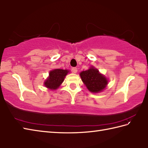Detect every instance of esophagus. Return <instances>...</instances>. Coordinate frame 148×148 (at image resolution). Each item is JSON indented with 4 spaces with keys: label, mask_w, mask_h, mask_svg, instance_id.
I'll list each match as a JSON object with an SVG mask.
<instances>
[{
    "label": "esophagus",
    "mask_w": 148,
    "mask_h": 148,
    "mask_svg": "<svg viewBox=\"0 0 148 148\" xmlns=\"http://www.w3.org/2000/svg\"><path fill=\"white\" fill-rule=\"evenodd\" d=\"M77 71H78V70H77V68L76 67H74V68H72V71H73V73H76Z\"/></svg>",
    "instance_id": "obj_1"
}]
</instances>
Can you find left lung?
<instances>
[{"mask_svg":"<svg viewBox=\"0 0 148 148\" xmlns=\"http://www.w3.org/2000/svg\"><path fill=\"white\" fill-rule=\"evenodd\" d=\"M80 75L82 80L91 92L102 91L108 84V80L106 77L100 74L99 70L94 67L88 70L82 71Z\"/></svg>","mask_w":148,"mask_h":148,"instance_id":"1","label":"left lung"}]
</instances>
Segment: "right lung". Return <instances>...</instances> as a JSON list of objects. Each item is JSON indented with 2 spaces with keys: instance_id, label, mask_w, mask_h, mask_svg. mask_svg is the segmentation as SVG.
I'll list each match as a JSON object with an SVG mask.
<instances>
[{
  "instance_id": "obj_1",
  "label": "right lung",
  "mask_w": 148,
  "mask_h": 148,
  "mask_svg": "<svg viewBox=\"0 0 148 148\" xmlns=\"http://www.w3.org/2000/svg\"><path fill=\"white\" fill-rule=\"evenodd\" d=\"M68 73V71L67 70L62 69H55L51 71L49 73V77L44 82L45 86L51 88V90L56 89L63 82Z\"/></svg>"
}]
</instances>
